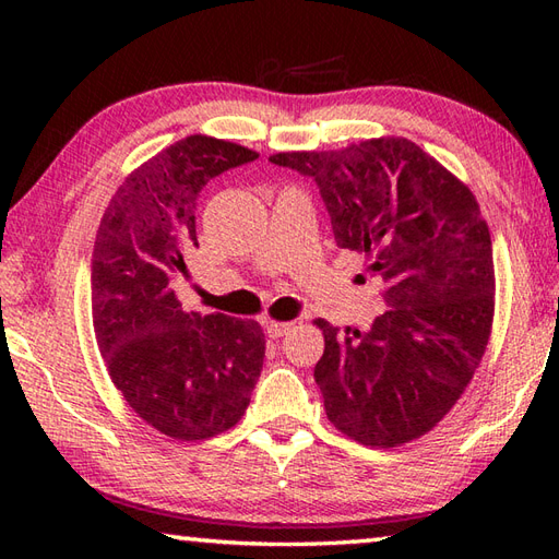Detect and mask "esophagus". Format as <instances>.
<instances>
[{"instance_id":"obj_1","label":"esophagus","mask_w":559,"mask_h":559,"mask_svg":"<svg viewBox=\"0 0 559 559\" xmlns=\"http://www.w3.org/2000/svg\"><path fill=\"white\" fill-rule=\"evenodd\" d=\"M290 329H293V324H290V322H264V331H266V334H269L271 338H281V336H286Z\"/></svg>"}]
</instances>
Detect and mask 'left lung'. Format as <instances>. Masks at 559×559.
<instances>
[{
    "instance_id": "left-lung-1",
    "label": "left lung",
    "mask_w": 559,
    "mask_h": 559,
    "mask_svg": "<svg viewBox=\"0 0 559 559\" xmlns=\"http://www.w3.org/2000/svg\"><path fill=\"white\" fill-rule=\"evenodd\" d=\"M312 177L336 245L367 257L386 310L367 331L324 319L314 379L343 435L386 449L444 418L483 358L495 312L488 223L466 185L408 139L269 158Z\"/></svg>"
}]
</instances>
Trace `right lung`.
I'll return each mask as SVG.
<instances>
[{
	"label": "right lung",
	"mask_w": 559,
	"mask_h": 559,
	"mask_svg": "<svg viewBox=\"0 0 559 559\" xmlns=\"http://www.w3.org/2000/svg\"><path fill=\"white\" fill-rule=\"evenodd\" d=\"M257 158L201 134L177 141L117 189L93 247V329L112 382L139 418L182 442L237 425L264 365L257 322L185 312L175 293L185 249L199 247L201 189Z\"/></svg>",
	"instance_id": "1"
}]
</instances>
